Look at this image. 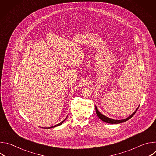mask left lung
Masks as SVG:
<instances>
[{"label":"left lung","mask_w":156,"mask_h":156,"mask_svg":"<svg viewBox=\"0 0 156 156\" xmlns=\"http://www.w3.org/2000/svg\"><path fill=\"white\" fill-rule=\"evenodd\" d=\"M139 107H140V105H139V106L138 107V108H136V110L135 111V112H133L131 115H129L128 117H127V118H126V119H122V120H115V119H111V118H108V117L105 116L104 115L102 114L99 112V111L98 110V109L97 108V107H96V106H95V108H96V112L97 115L98 116V117H99L101 120H102L103 122H106V123H110V124H118V123H121L125 122L128 120L129 119H131L133 115H134V114L136 112V111H137L138 108H139Z\"/></svg>","instance_id":"obj_1"}]
</instances>
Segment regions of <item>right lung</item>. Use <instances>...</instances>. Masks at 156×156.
Instances as JSON below:
<instances>
[{"label":"right lung","mask_w":156,"mask_h":156,"mask_svg":"<svg viewBox=\"0 0 156 156\" xmlns=\"http://www.w3.org/2000/svg\"><path fill=\"white\" fill-rule=\"evenodd\" d=\"M67 117H68V116H67ZM67 117H66V118H65V119H64V120H63V121H62V122H60V123H58V124H57V125H54V126H51V127H49V128H48H48H54V127H56V126H59V125H62V123H63V122H64V121H65V120H66V118H67Z\"/></svg>","instance_id":"1"}]
</instances>
